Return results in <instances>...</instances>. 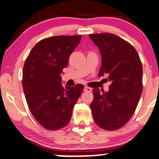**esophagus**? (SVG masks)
Wrapping results in <instances>:
<instances>
[{
    "mask_svg": "<svg viewBox=\"0 0 159 159\" xmlns=\"http://www.w3.org/2000/svg\"><path fill=\"white\" fill-rule=\"evenodd\" d=\"M84 90L85 92H91L92 89L90 88H89V87H84Z\"/></svg>",
    "mask_w": 159,
    "mask_h": 159,
    "instance_id": "esophagus-1",
    "label": "esophagus"
}]
</instances>
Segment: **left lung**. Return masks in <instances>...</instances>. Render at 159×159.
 <instances>
[{
  "instance_id": "left-lung-1",
  "label": "left lung",
  "mask_w": 159,
  "mask_h": 159,
  "mask_svg": "<svg viewBox=\"0 0 159 159\" xmlns=\"http://www.w3.org/2000/svg\"><path fill=\"white\" fill-rule=\"evenodd\" d=\"M102 55L99 77L111 81L107 92L93 90L90 104L93 120L99 128L115 130L122 128L136 110L143 91V66L135 48L111 33L89 34Z\"/></svg>"
}]
</instances>
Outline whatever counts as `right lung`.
Wrapping results in <instances>:
<instances>
[{"label":"right lung","mask_w":159,"mask_h":159,"mask_svg":"<svg viewBox=\"0 0 159 159\" xmlns=\"http://www.w3.org/2000/svg\"><path fill=\"white\" fill-rule=\"evenodd\" d=\"M81 35L53 36L36 43L25 60L22 88L31 114L48 130H58L70 121L84 85L63 87L61 74Z\"/></svg>","instance_id":"obj_1"}]
</instances>
